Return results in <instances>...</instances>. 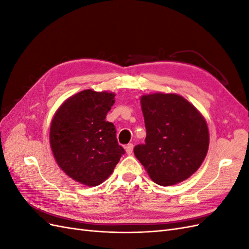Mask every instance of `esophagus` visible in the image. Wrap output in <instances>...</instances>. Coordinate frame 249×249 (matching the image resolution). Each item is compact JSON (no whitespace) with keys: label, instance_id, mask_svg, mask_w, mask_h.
<instances>
[{"label":"esophagus","instance_id":"esophagus-1","mask_svg":"<svg viewBox=\"0 0 249 249\" xmlns=\"http://www.w3.org/2000/svg\"><path fill=\"white\" fill-rule=\"evenodd\" d=\"M133 148H134V145L132 144V143H129V144L125 145V152L127 155H131L133 153Z\"/></svg>","mask_w":249,"mask_h":249}]
</instances>
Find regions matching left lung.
I'll list each match as a JSON object with an SVG mask.
<instances>
[{
	"label": "left lung",
	"instance_id": "8db88e82",
	"mask_svg": "<svg viewBox=\"0 0 249 249\" xmlns=\"http://www.w3.org/2000/svg\"><path fill=\"white\" fill-rule=\"evenodd\" d=\"M146 138L134 154L155 183L170 186L196 171L208 153L205 118L184 97L154 93L141 97Z\"/></svg>",
	"mask_w": 249,
	"mask_h": 249
}]
</instances>
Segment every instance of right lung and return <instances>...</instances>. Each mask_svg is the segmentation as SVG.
Instances as JSON below:
<instances>
[{
    "label": "right lung",
    "instance_id": "1",
    "mask_svg": "<svg viewBox=\"0 0 249 249\" xmlns=\"http://www.w3.org/2000/svg\"><path fill=\"white\" fill-rule=\"evenodd\" d=\"M114 96L83 90L65 101L52 120L50 143L58 165L86 186L107 179L125 153L117 142L115 125L106 122Z\"/></svg>",
    "mask_w": 249,
    "mask_h": 249
}]
</instances>
